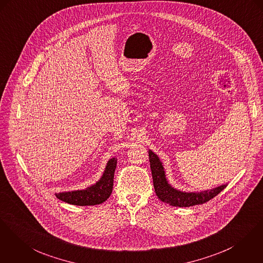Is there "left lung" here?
<instances>
[{"label":"left lung","mask_w":263,"mask_h":263,"mask_svg":"<svg viewBox=\"0 0 263 263\" xmlns=\"http://www.w3.org/2000/svg\"><path fill=\"white\" fill-rule=\"evenodd\" d=\"M149 161L150 168L152 171L153 185L157 197L164 203L170 204L171 206L177 207H189L193 205H198L209 201L219 194L226 185H221L219 187L206 190L202 192H181L173 187L166 180L165 171L162 166V163L155 153L149 150Z\"/></svg>","instance_id":"left-lung-1"}]
</instances>
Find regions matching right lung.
Here are the masks:
<instances>
[{"instance_id": "right-lung-1", "label": "right lung", "mask_w": 263, "mask_h": 263, "mask_svg": "<svg viewBox=\"0 0 263 263\" xmlns=\"http://www.w3.org/2000/svg\"><path fill=\"white\" fill-rule=\"evenodd\" d=\"M116 164L117 160L115 158L110 159L101 179L96 184L84 190L57 193L56 197L64 202L79 206L101 204L106 201L112 193Z\"/></svg>"}]
</instances>
